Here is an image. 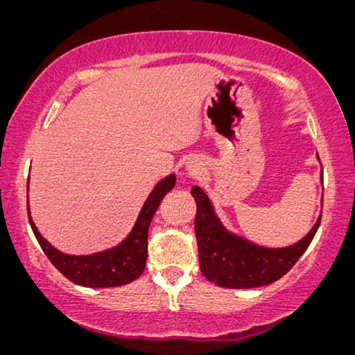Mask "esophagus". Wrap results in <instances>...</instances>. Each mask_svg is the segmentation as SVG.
<instances>
[{"mask_svg":"<svg viewBox=\"0 0 355 355\" xmlns=\"http://www.w3.org/2000/svg\"><path fill=\"white\" fill-rule=\"evenodd\" d=\"M187 169H189V171H191L192 174H196L198 166H196V164H193V163H189V164H187Z\"/></svg>","mask_w":355,"mask_h":355,"instance_id":"1","label":"esophagus"}]
</instances>
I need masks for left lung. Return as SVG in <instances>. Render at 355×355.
I'll return each mask as SVG.
<instances>
[{
  "mask_svg": "<svg viewBox=\"0 0 355 355\" xmlns=\"http://www.w3.org/2000/svg\"><path fill=\"white\" fill-rule=\"evenodd\" d=\"M197 202L196 236L203 276L220 288L249 289L278 281L293 268L317 232L322 215L297 244L265 249L227 232L215 215L210 198L200 187H192Z\"/></svg>",
  "mask_w": 355,
  "mask_h": 355,
  "instance_id": "1",
  "label": "left lung"
}]
</instances>
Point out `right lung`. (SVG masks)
<instances>
[{"label":"right lung","mask_w":355,"mask_h":355,"mask_svg":"<svg viewBox=\"0 0 355 355\" xmlns=\"http://www.w3.org/2000/svg\"><path fill=\"white\" fill-rule=\"evenodd\" d=\"M176 184V176L171 174L162 182L157 184L150 197L137 218V223L130 231V234L121 242L114 249L98 252L92 255H66L56 250L50 242L43 239L38 232L37 226L33 225L31 213H28V200H27V213L28 223H31L33 234H35L42 250L45 252L48 260L56 266L58 271L66 276L72 283L85 286V288H116L132 283L137 279L145 270V261L148 254V226L150 221L157 211L159 202L163 197L171 191ZM28 187V182H27Z\"/></svg>","instance_id":"1"}]
</instances>
